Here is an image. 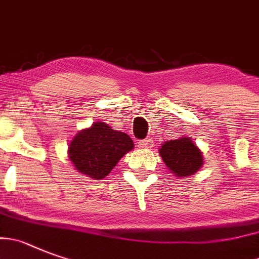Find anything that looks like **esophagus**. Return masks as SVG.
Instances as JSON below:
<instances>
[{
  "label": "esophagus",
  "mask_w": 259,
  "mask_h": 259,
  "mask_svg": "<svg viewBox=\"0 0 259 259\" xmlns=\"http://www.w3.org/2000/svg\"><path fill=\"white\" fill-rule=\"evenodd\" d=\"M139 145L140 148L142 149H151L153 148V140L151 139H145V140H141V141L139 142Z\"/></svg>",
  "instance_id": "obj_1"
}]
</instances>
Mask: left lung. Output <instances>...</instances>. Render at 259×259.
I'll use <instances>...</instances> for the list:
<instances>
[{"label":"left lung","instance_id":"8db88e82","mask_svg":"<svg viewBox=\"0 0 259 259\" xmlns=\"http://www.w3.org/2000/svg\"><path fill=\"white\" fill-rule=\"evenodd\" d=\"M159 154L170 172L179 177L191 176L203 165V154L189 137L165 141Z\"/></svg>","mask_w":259,"mask_h":259}]
</instances>
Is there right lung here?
I'll list each match as a JSON object with an SVG mask.
<instances>
[{
    "instance_id": "add662e5",
    "label": "right lung",
    "mask_w": 259,
    "mask_h": 259,
    "mask_svg": "<svg viewBox=\"0 0 259 259\" xmlns=\"http://www.w3.org/2000/svg\"><path fill=\"white\" fill-rule=\"evenodd\" d=\"M134 146L131 137L124 132L111 130L104 122H95L75 135L68 148V155L78 172L101 180Z\"/></svg>"
}]
</instances>
